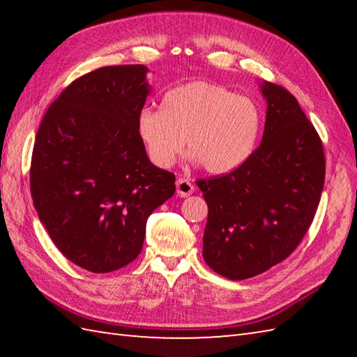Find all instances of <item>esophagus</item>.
Masks as SVG:
<instances>
[{
	"label": "esophagus",
	"mask_w": 357,
	"mask_h": 357,
	"mask_svg": "<svg viewBox=\"0 0 357 357\" xmlns=\"http://www.w3.org/2000/svg\"><path fill=\"white\" fill-rule=\"evenodd\" d=\"M195 192V185L192 184L190 179H185V178H179L176 181V193L181 198H187V196H190Z\"/></svg>",
	"instance_id": "esophagus-1"
}]
</instances>
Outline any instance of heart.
<instances>
[{
	"label": "heart",
	"mask_w": 357,
	"mask_h": 357,
	"mask_svg": "<svg viewBox=\"0 0 357 357\" xmlns=\"http://www.w3.org/2000/svg\"><path fill=\"white\" fill-rule=\"evenodd\" d=\"M136 130L147 156L169 169L183 150L211 174L230 173L252 156L261 130L253 100L207 81L165 92L161 107L142 109Z\"/></svg>",
	"instance_id": "heart-1"
}]
</instances>
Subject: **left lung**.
<instances>
[{
	"label": "left lung",
	"instance_id": "obj_1",
	"mask_svg": "<svg viewBox=\"0 0 357 357\" xmlns=\"http://www.w3.org/2000/svg\"><path fill=\"white\" fill-rule=\"evenodd\" d=\"M262 141L238 169L196 184L208 206L202 256L227 279H248L301 244L325 181L322 141L287 89L264 82Z\"/></svg>",
	"mask_w": 357,
	"mask_h": 357
}]
</instances>
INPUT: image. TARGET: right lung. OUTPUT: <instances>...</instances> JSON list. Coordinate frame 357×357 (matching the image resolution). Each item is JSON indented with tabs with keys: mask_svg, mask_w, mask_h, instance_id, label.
Listing matches in <instances>:
<instances>
[{
	"mask_svg": "<svg viewBox=\"0 0 357 357\" xmlns=\"http://www.w3.org/2000/svg\"><path fill=\"white\" fill-rule=\"evenodd\" d=\"M147 67L107 66L64 89L38 128L30 192L67 259L110 273L142 250L149 216L174 193V174L150 162L136 130Z\"/></svg>",
	"mask_w": 357,
	"mask_h": 357,
	"instance_id": "add662e5",
	"label": "right lung"
}]
</instances>
